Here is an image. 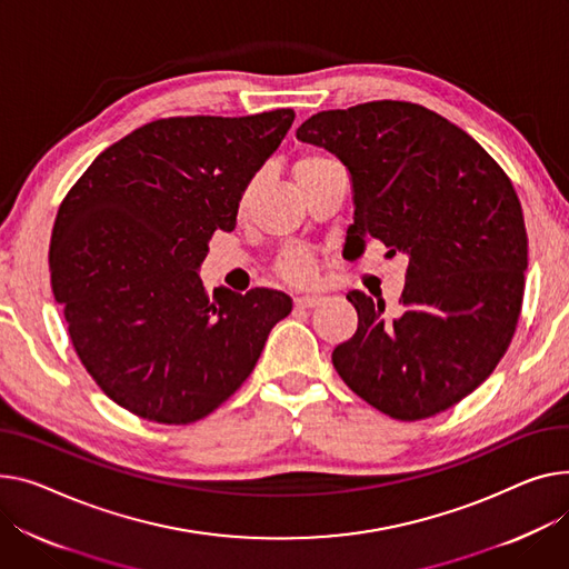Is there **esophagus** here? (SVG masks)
I'll return each mask as SVG.
<instances>
[{
	"mask_svg": "<svg viewBox=\"0 0 569 569\" xmlns=\"http://www.w3.org/2000/svg\"><path fill=\"white\" fill-rule=\"evenodd\" d=\"M322 301L320 295H301V297H295V309H316Z\"/></svg>",
	"mask_w": 569,
	"mask_h": 569,
	"instance_id": "34e87169",
	"label": "esophagus"
}]
</instances>
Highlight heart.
<instances>
[{
	"label": "heart",
	"mask_w": 569,
	"mask_h": 569,
	"mask_svg": "<svg viewBox=\"0 0 569 569\" xmlns=\"http://www.w3.org/2000/svg\"><path fill=\"white\" fill-rule=\"evenodd\" d=\"M322 162H327V158H322V156H307V158H301L297 162L295 173L297 171H305V169H311V167H318ZM279 272L288 281H292V283H307L316 274V264H313L311 253H307L305 249H290L279 260Z\"/></svg>",
	"instance_id": "obj_1"
}]
</instances>
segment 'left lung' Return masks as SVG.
Segmentation results:
<instances>
[{
	"mask_svg": "<svg viewBox=\"0 0 569 569\" xmlns=\"http://www.w3.org/2000/svg\"><path fill=\"white\" fill-rule=\"evenodd\" d=\"M297 139L350 173L352 258L368 240L409 258L400 311L348 292L359 327L336 346L333 368L398 421L460 402L497 368L521 311L528 238L510 178L465 130L413 102L320 111Z\"/></svg>",
	"mask_w": 569,
	"mask_h": 569,
	"instance_id": "1",
	"label": "left lung"
}]
</instances>
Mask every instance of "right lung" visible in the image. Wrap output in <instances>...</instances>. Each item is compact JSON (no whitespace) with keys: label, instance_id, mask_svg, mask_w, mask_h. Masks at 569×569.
Segmentation results:
<instances>
[{"label":"right lung","instance_id":"right-lung-1","mask_svg":"<svg viewBox=\"0 0 569 569\" xmlns=\"http://www.w3.org/2000/svg\"><path fill=\"white\" fill-rule=\"evenodd\" d=\"M292 109L146 123L93 160L63 199L50 279L74 352L141 419L184 426L251 375L292 299L270 288L206 292L214 231L236 229L244 189L279 148Z\"/></svg>","mask_w":569,"mask_h":569}]
</instances>
